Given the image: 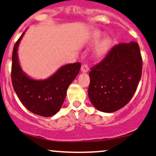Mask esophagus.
Segmentation results:
<instances>
[{"label": "esophagus", "mask_w": 156, "mask_h": 156, "mask_svg": "<svg viewBox=\"0 0 156 156\" xmlns=\"http://www.w3.org/2000/svg\"><path fill=\"white\" fill-rule=\"evenodd\" d=\"M80 70H81L82 73H87L89 71V67L87 64H83L81 66V68H80Z\"/></svg>", "instance_id": "1"}]
</instances>
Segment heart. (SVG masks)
Masks as SVG:
<instances>
[{"label":"heart","instance_id":"1","mask_svg":"<svg viewBox=\"0 0 156 156\" xmlns=\"http://www.w3.org/2000/svg\"><path fill=\"white\" fill-rule=\"evenodd\" d=\"M102 37L101 33L100 31H94L92 34V43L96 44L99 42ZM111 45V39L108 37L103 39V40L98 44L95 49V55L97 56H101V55H104L105 53H107V51L109 50Z\"/></svg>","mask_w":156,"mask_h":156}]
</instances>
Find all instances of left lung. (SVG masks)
Masks as SVG:
<instances>
[{
    "instance_id": "obj_1",
    "label": "left lung",
    "mask_w": 156,
    "mask_h": 156,
    "mask_svg": "<svg viewBox=\"0 0 156 156\" xmlns=\"http://www.w3.org/2000/svg\"><path fill=\"white\" fill-rule=\"evenodd\" d=\"M141 71L142 58L136 42L113 47L89 72L88 95L92 104L105 113L124 107L136 90Z\"/></svg>"
}]
</instances>
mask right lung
<instances>
[{"instance_id": "add662e5", "label": "right lung", "mask_w": 156, "mask_h": 156, "mask_svg": "<svg viewBox=\"0 0 156 156\" xmlns=\"http://www.w3.org/2000/svg\"><path fill=\"white\" fill-rule=\"evenodd\" d=\"M26 31L17 41L12 52V81L14 90L28 111L42 117H52L62 108L68 87L79 73L80 63L62 66L54 74L44 80L34 79L28 76L21 68L17 54Z\"/></svg>"}]
</instances>
